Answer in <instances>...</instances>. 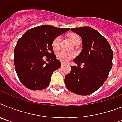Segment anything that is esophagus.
Masks as SVG:
<instances>
[{
	"label": "esophagus",
	"mask_w": 122,
	"mask_h": 122,
	"mask_svg": "<svg viewBox=\"0 0 122 122\" xmlns=\"http://www.w3.org/2000/svg\"><path fill=\"white\" fill-rule=\"evenodd\" d=\"M61 67H62V66H64V65H65V64H64V63H63V62H61Z\"/></svg>",
	"instance_id": "1"
}]
</instances>
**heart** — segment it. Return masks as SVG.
Instances as JSON below:
<instances>
[{
    "label": "heart",
    "instance_id": "1",
    "mask_svg": "<svg viewBox=\"0 0 122 122\" xmlns=\"http://www.w3.org/2000/svg\"><path fill=\"white\" fill-rule=\"evenodd\" d=\"M69 38L72 43H74V42L76 41L77 40H80L79 36L76 34H71L69 36ZM60 40H61V37L59 36H56L54 39V40L53 41V43H52V46H53V48H58L59 46ZM57 56L62 61L68 62V61H70L71 59H72L74 56V54L72 53H71V52L64 51L62 50V51H58L57 53Z\"/></svg>",
    "mask_w": 122,
    "mask_h": 122
}]
</instances>
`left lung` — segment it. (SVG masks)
I'll list each match as a JSON object with an SVG mask.
<instances>
[{
  "label": "left lung",
  "mask_w": 122,
  "mask_h": 122,
  "mask_svg": "<svg viewBox=\"0 0 122 122\" xmlns=\"http://www.w3.org/2000/svg\"><path fill=\"white\" fill-rule=\"evenodd\" d=\"M82 38V50L74 59L78 67L71 66L64 83L70 91L87 96L98 90L105 82L112 67L113 51L110 44L97 30L89 26L71 28ZM83 64L81 68L80 64Z\"/></svg>",
  "instance_id": "obj_1"
}]
</instances>
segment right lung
Segmentation results:
<instances>
[{"label":"right lung","instance_id":"obj_1","mask_svg":"<svg viewBox=\"0 0 122 122\" xmlns=\"http://www.w3.org/2000/svg\"><path fill=\"white\" fill-rule=\"evenodd\" d=\"M69 28L41 25L28 30L17 41L14 50V65L19 80L26 88L42 90L50 84L51 76L61 66L53 53V41ZM51 56L47 63L43 56Z\"/></svg>","mask_w":122,"mask_h":122}]
</instances>
